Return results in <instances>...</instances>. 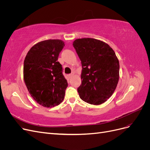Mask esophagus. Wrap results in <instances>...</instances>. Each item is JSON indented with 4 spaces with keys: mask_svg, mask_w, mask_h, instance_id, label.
I'll list each match as a JSON object with an SVG mask.
<instances>
[{
    "mask_svg": "<svg viewBox=\"0 0 150 150\" xmlns=\"http://www.w3.org/2000/svg\"><path fill=\"white\" fill-rule=\"evenodd\" d=\"M74 75V74H69V75H68V78H71V77L72 76H73Z\"/></svg>",
    "mask_w": 150,
    "mask_h": 150,
    "instance_id": "obj_1",
    "label": "esophagus"
}]
</instances>
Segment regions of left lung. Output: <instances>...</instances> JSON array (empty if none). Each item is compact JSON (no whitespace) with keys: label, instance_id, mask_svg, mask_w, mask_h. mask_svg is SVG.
I'll use <instances>...</instances> for the list:
<instances>
[{"label":"left lung","instance_id":"1","mask_svg":"<svg viewBox=\"0 0 150 150\" xmlns=\"http://www.w3.org/2000/svg\"><path fill=\"white\" fill-rule=\"evenodd\" d=\"M73 47L81 61V99L99 105L110 98L119 81L120 64L115 51L106 43L93 38L76 39Z\"/></svg>","mask_w":150,"mask_h":150}]
</instances>
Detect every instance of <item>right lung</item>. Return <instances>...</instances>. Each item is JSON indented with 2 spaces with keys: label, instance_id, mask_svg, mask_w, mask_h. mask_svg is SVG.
Masks as SVG:
<instances>
[{
  "label": "right lung",
  "instance_id": "add662e5",
  "mask_svg": "<svg viewBox=\"0 0 150 150\" xmlns=\"http://www.w3.org/2000/svg\"><path fill=\"white\" fill-rule=\"evenodd\" d=\"M64 46L61 40H43L31 47L24 59V83L31 96L42 106H57L64 98L68 84L57 61Z\"/></svg>",
  "mask_w": 150,
  "mask_h": 150
}]
</instances>
